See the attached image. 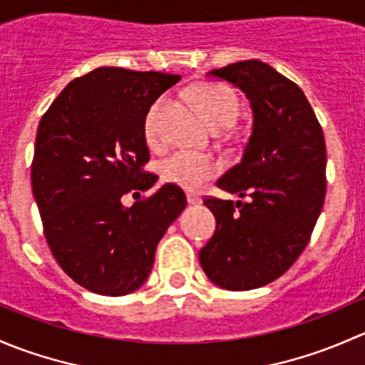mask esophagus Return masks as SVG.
Masks as SVG:
<instances>
[{"label": "esophagus", "instance_id": "obj_1", "mask_svg": "<svg viewBox=\"0 0 365 365\" xmlns=\"http://www.w3.org/2000/svg\"><path fill=\"white\" fill-rule=\"evenodd\" d=\"M187 201H189L190 205H196V203H200L201 197H200V194H196V192H192V190H189V192H187Z\"/></svg>", "mask_w": 365, "mask_h": 365}]
</instances>
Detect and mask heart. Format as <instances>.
I'll return each mask as SVG.
<instances>
[{"label": "heart", "mask_w": 365, "mask_h": 365, "mask_svg": "<svg viewBox=\"0 0 365 365\" xmlns=\"http://www.w3.org/2000/svg\"><path fill=\"white\" fill-rule=\"evenodd\" d=\"M192 98L215 128H230L240 118V98L231 88L217 83H201L192 90ZM169 104L168 97H159L145 114L143 138L150 148H159L162 143L160 118ZM222 169L219 157L205 152L180 150L159 164L160 178L182 189H200L208 180L215 178Z\"/></svg>", "instance_id": "1"}]
</instances>
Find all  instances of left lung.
<instances>
[{"mask_svg": "<svg viewBox=\"0 0 365 365\" xmlns=\"http://www.w3.org/2000/svg\"><path fill=\"white\" fill-rule=\"evenodd\" d=\"M251 101L252 134L217 187L245 197H205L217 227L200 251L212 282L231 292L281 277L311 240L327 192L322 125L293 81L259 60L212 70Z\"/></svg>", "mask_w": 365, "mask_h": 365, "instance_id": "left-lung-1", "label": "left lung"}]
</instances>
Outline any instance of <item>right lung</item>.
I'll return each instance as SVG.
<instances>
[{
  "mask_svg": "<svg viewBox=\"0 0 365 365\" xmlns=\"http://www.w3.org/2000/svg\"><path fill=\"white\" fill-rule=\"evenodd\" d=\"M180 76L101 67L67 84L43 113L31 162L33 196L51 252L65 274L98 295L135 292L187 200L146 171L143 120Z\"/></svg>",
  "mask_w": 365,
  "mask_h": 365,
  "instance_id": "1",
  "label": "right lung"
}]
</instances>
